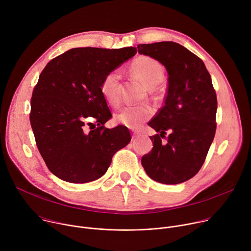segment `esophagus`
<instances>
[{
    "instance_id": "34e87169",
    "label": "esophagus",
    "mask_w": 251,
    "mask_h": 251,
    "mask_svg": "<svg viewBox=\"0 0 251 251\" xmlns=\"http://www.w3.org/2000/svg\"><path fill=\"white\" fill-rule=\"evenodd\" d=\"M141 136V134H139V133H136V132H134L133 133V136H132V138L134 139V140H136V139H138L139 137Z\"/></svg>"
}]
</instances>
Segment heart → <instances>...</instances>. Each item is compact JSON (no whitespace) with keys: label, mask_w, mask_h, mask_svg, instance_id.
I'll return each instance as SVG.
<instances>
[{"label":"heart","mask_w":251,"mask_h":251,"mask_svg":"<svg viewBox=\"0 0 251 251\" xmlns=\"http://www.w3.org/2000/svg\"><path fill=\"white\" fill-rule=\"evenodd\" d=\"M131 69L148 87H155L164 78V69L154 58L149 56H139L131 65ZM119 70L108 73L102 80L101 92L110 104H117L120 98ZM153 110L148 105H127L117 115L118 121L131 129L139 128L143 122L151 117Z\"/></svg>","instance_id":"1"}]
</instances>
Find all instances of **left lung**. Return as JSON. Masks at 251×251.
<instances>
[{"label": "left lung", "mask_w": 251, "mask_h": 251, "mask_svg": "<svg viewBox=\"0 0 251 251\" xmlns=\"http://www.w3.org/2000/svg\"><path fill=\"white\" fill-rule=\"evenodd\" d=\"M137 49L162 63L169 75L165 104L148 123L158 134L150 137L153 149L142 157V166L158 183H184L201 168L216 134L218 101L210 75L200 57L176 43Z\"/></svg>", "instance_id": "8db88e82"}]
</instances>
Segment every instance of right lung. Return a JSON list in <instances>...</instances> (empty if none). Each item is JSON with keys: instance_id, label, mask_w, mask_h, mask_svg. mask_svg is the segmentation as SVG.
<instances>
[{"instance_id": "obj_1", "label": "right lung", "mask_w": 251, "mask_h": 251, "mask_svg": "<svg viewBox=\"0 0 251 251\" xmlns=\"http://www.w3.org/2000/svg\"><path fill=\"white\" fill-rule=\"evenodd\" d=\"M136 53L133 47L75 48L51 59L42 71L30 100L29 121L44 161L60 180H97L113 155L131 141L127 127H104L112 114L101 83Z\"/></svg>"}]
</instances>
